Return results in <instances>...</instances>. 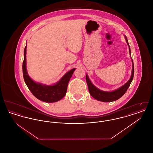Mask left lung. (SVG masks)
<instances>
[{"mask_svg": "<svg viewBox=\"0 0 153 153\" xmlns=\"http://www.w3.org/2000/svg\"><path fill=\"white\" fill-rule=\"evenodd\" d=\"M125 39L126 41V42L129 48V52L131 57V51H130V45L128 42L127 38L126 36ZM132 60V72H131V75L130 78L129 80L124 84L117 89L111 91V92H108V91H104L99 89V88L96 87L95 85L92 83L91 81L89 79L88 74H86V81L87 83L88 87L89 89V92L90 95H91L94 99L102 102H114L118 100L119 98H120L123 95L126 93L127 90L129 87L130 85L131 84V82L133 80L134 77V63L133 61L131 58Z\"/></svg>", "mask_w": 153, "mask_h": 153, "instance_id": "left-lung-1", "label": "left lung"}]
</instances>
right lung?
I'll use <instances>...</instances> for the list:
<instances>
[{"instance_id": "obj_1", "label": "right lung", "mask_w": 153, "mask_h": 153, "mask_svg": "<svg viewBox=\"0 0 153 153\" xmlns=\"http://www.w3.org/2000/svg\"><path fill=\"white\" fill-rule=\"evenodd\" d=\"M26 48L24 50V59L22 65L25 82L31 92L39 100L46 102H54L62 99L66 94L68 84L76 68L66 73L62 77L53 85H46L32 80L26 69Z\"/></svg>"}]
</instances>
